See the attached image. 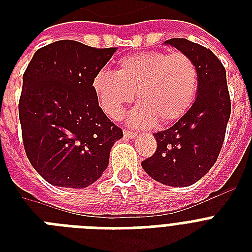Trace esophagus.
<instances>
[{
    "label": "esophagus",
    "mask_w": 252,
    "mask_h": 252,
    "mask_svg": "<svg viewBox=\"0 0 252 252\" xmlns=\"http://www.w3.org/2000/svg\"><path fill=\"white\" fill-rule=\"evenodd\" d=\"M123 133H124V136L128 138H134L136 136H137V133H136V132H132V130H128V129H124V132H123Z\"/></svg>",
    "instance_id": "1"
}]
</instances>
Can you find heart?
<instances>
[{
    "instance_id": "1",
    "label": "heart",
    "mask_w": 252,
    "mask_h": 252,
    "mask_svg": "<svg viewBox=\"0 0 252 252\" xmlns=\"http://www.w3.org/2000/svg\"><path fill=\"white\" fill-rule=\"evenodd\" d=\"M93 90L102 110L119 119L137 93L130 124L146 126L176 122L193 104L199 90V68L184 52L150 51L123 57L116 72L95 74Z\"/></svg>"
}]
</instances>
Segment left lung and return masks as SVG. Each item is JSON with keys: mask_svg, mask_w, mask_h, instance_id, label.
I'll use <instances>...</instances> for the list:
<instances>
[{"mask_svg": "<svg viewBox=\"0 0 252 252\" xmlns=\"http://www.w3.org/2000/svg\"><path fill=\"white\" fill-rule=\"evenodd\" d=\"M170 44L191 56L199 68V90L187 114L168 129L154 133L157 150L142 161L146 174L171 187H188L215 165L222 148L231 103L226 70L211 49L187 39Z\"/></svg>", "mask_w": 252, "mask_h": 252, "instance_id": "obj_1", "label": "left lung"}]
</instances>
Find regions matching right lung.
<instances>
[{"mask_svg": "<svg viewBox=\"0 0 252 252\" xmlns=\"http://www.w3.org/2000/svg\"><path fill=\"white\" fill-rule=\"evenodd\" d=\"M115 51L59 40L37 49L26 69L19 98L23 145L30 163L53 186L96 182L123 137L93 90L95 74Z\"/></svg>", "mask_w": 252, "mask_h": 252, "instance_id": "right-lung-1", "label": "right lung"}]
</instances>
